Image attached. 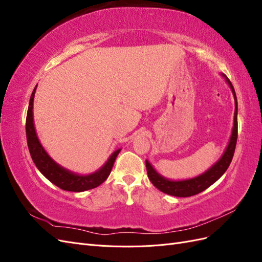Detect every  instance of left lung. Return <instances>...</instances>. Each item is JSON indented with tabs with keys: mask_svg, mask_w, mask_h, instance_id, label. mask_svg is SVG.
Here are the masks:
<instances>
[{
	"mask_svg": "<svg viewBox=\"0 0 262 262\" xmlns=\"http://www.w3.org/2000/svg\"><path fill=\"white\" fill-rule=\"evenodd\" d=\"M229 86H231L232 92L234 94L235 98V115H234V126H233V132L231 140H229V143L225 149V153L223 156L221 157V160L211 167L208 171H205L202 175L198 176L192 179L188 180H182V181H171L162 177L160 173H157L155 169L152 167L147 161H145L146 165V170H147V176L148 179L152 181V184L158 189L161 190L162 192L167 193L173 196H191L194 194L200 193L204 191L205 189L209 188L211 185H213L220 177L223 175V173L227 170L229 164H231L233 156L235 153V147H236V142H237V98L236 94L234 91V87L231 83V81L226 78Z\"/></svg>",
	"mask_w": 262,
	"mask_h": 262,
	"instance_id": "8db88e82",
	"label": "left lung"
}]
</instances>
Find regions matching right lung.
<instances>
[{"instance_id": "add662e5", "label": "right lung", "mask_w": 262, "mask_h": 262, "mask_svg": "<svg viewBox=\"0 0 262 262\" xmlns=\"http://www.w3.org/2000/svg\"><path fill=\"white\" fill-rule=\"evenodd\" d=\"M35 92L36 87L30 96L29 106L27 110L26 137L30 156L33 158L37 168L40 170L42 175L47 179L50 180L53 185L59 187L60 189L67 190V191L81 192L85 191V190L96 188L99 185H101L110 175V171L113 169L116 157L119 154V152H120V149H117L116 152L109 157L107 163L102 166L98 171L92 173V175L78 176L75 175V173L70 172L64 168H62L61 166H59L57 163H54L50 158V156L46 153V150L43 149L40 142H39L37 138L33 119V101Z\"/></svg>"}]
</instances>
